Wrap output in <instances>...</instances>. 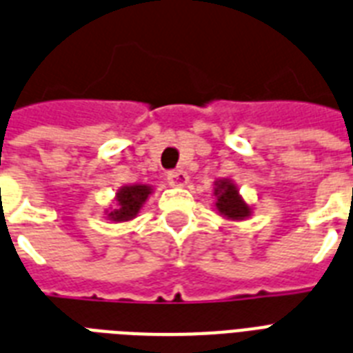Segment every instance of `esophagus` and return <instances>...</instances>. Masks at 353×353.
<instances>
[{"instance_id":"1","label":"esophagus","mask_w":353,"mask_h":353,"mask_svg":"<svg viewBox=\"0 0 353 353\" xmlns=\"http://www.w3.org/2000/svg\"><path fill=\"white\" fill-rule=\"evenodd\" d=\"M188 179H190V176L183 170H174L168 174V183L172 186H185L188 183Z\"/></svg>"}]
</instances>
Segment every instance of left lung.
I'll use <instances>...</instances> for the list:
<instances>
[{
    "label": "left lung",
    "mask_w": 353,
    "mask_h": 353,
    "mask_svg": "<svg viewBox=\"0 0 353 353\" xmlns=\"http://www.w3.org/2000/svg\"><path fill=\"white\" fill-rule=\"evenodd\" d=\"M214 196L217 214L226 221H245L254 214V208L243 199L237 185L228 177L214 181Z\"/></svg>",
    "instance_id": "left-lung-1"
}]
</instances>
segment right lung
<instances>
[{
  "label": "right lung",
  "instance_id": "right-lung-1",
  "mask_svg": "<svg viewBox=\"0 0 353 353\" xmlns=\"http://www.w3.org/2000/svg\"><path fill=\"white\" fill-rule=\"evenodd\" d=\"M152 192H154V188L150 185H143V183H132V185L121 186L114 197L116 205L105 210V216H107L108 221L114 223H127L136 219L145 203L148 201Z\"/></svg>",
  "mask_w": 353,
  "mask_h": 353
}]
</instances>
